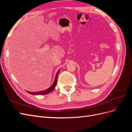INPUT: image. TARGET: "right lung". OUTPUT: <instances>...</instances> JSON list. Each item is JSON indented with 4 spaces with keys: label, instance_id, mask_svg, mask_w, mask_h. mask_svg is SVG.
<instances>
[{
    "label": "right lung",
    "instance_id": "add662e5",
    "mask_svg": "<svg viewBox=\"0 0 132 132\" xmlns=\"http://www.w3.org/2000/svg\"><path fill=\"white\" fill-rule=\"evenodd\" d=\"M59 71V70L57 71V73L56 74V75H55V79H54V81L53 83V84L48 89H47L45 90L44 91H39V92H36V93H31V92H29V91H27L28 93H29L30 94H32V95H45V94H47L48 93H51V91H52L54 88L55 86H56V84H57V76H58V73Z\"/></svg>",
    "mask_w": 132,
    "mask_h": 132
}]
</instances>
